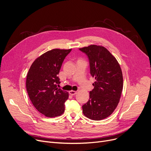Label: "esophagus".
Segmentation results:
<instances>
[{"label": "esophagus", "mask_w": 151, "mask_h": 151, "mask_svg": "<svg viewBox=\"0 0 151 151\" xmlns=\"http://www.w3.org/2000/svg\"><path fill=\"white\" fill-rule=\"evenodd\" d=\"M69 94L70 95H76L77 92H76V91H74V90H70V91H69Z\"/></svg>", "instance_id": "obj_1"}]
</instances>
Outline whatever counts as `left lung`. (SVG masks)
Here are the masks:
<instances>
[{
    "instance_id": "1",
    "label": "left lung",
    "mask_w": 151,
    "mask_h": 151,
    "mask_svg": "<svg viewBox=\"0 0 151 151\" xmlns=\"http://www.w3.org/2000/svg\"><path fill=\"white\" fill-rule=\"evenodd\" d=\"M79 50L88 56L90 74L95 79L90 99L82 106L83 113L92 120L104 119L113 113L121 97L123 87L121 68L104 46L92 45Z\"/></svg>"
}]
</instances>
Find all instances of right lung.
<instances>
[{
	"instance_id": "add662e5",
	"label": "right lung",
	"mask_w": 151,
	"mask_h": 151,
	"mask_svg": "<svg viewBox=\"0 0 151 151\" xmlns=\"http://www.w3.org/2000/svg\"><path fill=\"white\" fill-rule=\"evenodd\" d=\"M69 50L53 49L35 60L27 76L26 87L32 104L46 117L61 115L65 110V101L69 93L57 85L60 83L58 75Z\"/></svg>"
}]
</instances>
